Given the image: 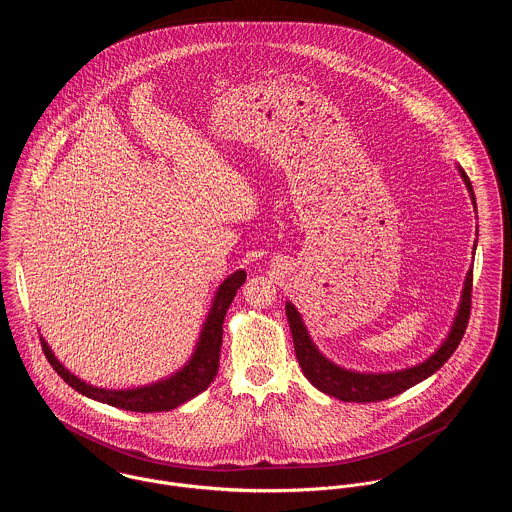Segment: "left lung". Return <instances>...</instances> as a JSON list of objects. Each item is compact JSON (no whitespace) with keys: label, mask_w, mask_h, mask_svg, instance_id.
<instances>
[{"label":"left lung","mask_w":512,"mask_h":512,"mask_svg":"<svg viewBox=\"0 0 512 512\" xmlns=\"http://www.w3.org/2000/svg\"><path fill=\"white\" fill-rule=\"evenodd\" d=\"M459 171H461V177H463V181H465V185L471 193L473 203H475L471 181H469V177L465 175L463 169H459ZM471 292H473V270H469V274L465 278V288H463V297H461L457 317L453 321V327H451V333H449L447 341L439 347L438 353L432 355L422 365L412 366V368H406V370H398V372H388V374H361V372L345 370L341 366L329 363L323 355H319V351L311 343L297 309L293 307L292 303H286V313H288V323H290V329H292L295 357L299 361V366H301L305 378L315 388H319L321 392H325L329 396H335L337 400L359 402V404L388 400V398L398 396L404 390L412 388L414 384L426 380L428 376H432L455 353V349L459 347V343L465 335L467 323H469Z\"/></svg>","instance_id":"1"}]
</instances>
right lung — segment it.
Returning <instances> with one entry per match:
<instances>
[{
    "mask_svg": "<svg viewBox=\"0 0 512 512\" xmlns=\"http://www.w3.org/2000/svg\"><path fill=\"white\" fill-rule=\"evenodd\" d=\"M244 282H246V272L238 270L220 284L219 292L215 295L213 307L209 311V317H207V323L203 327L201 341L197 345V351H195L193 359L175 376H171L167 380H161L157 384L136 388V390H104V388L90 386V384L82 382L80 378H76L65 366L61 365L55 359V355L51 353V349L47 347V343L41 339L45 357L55 368V372L69 386H73L76 392H80L88 398H94L98 402H104V404H110V406H116V408H122V410L144 412V414L173 410V408L181 406L183 402L195 398L203 390H207L209 384L213 382V378L217 374V368H219L222 321H224L226 309L230 307L234 295Z\"/></svg>",
    "mask_w": 512,
    "mask_h": 512,
    "instance_id": "add662e5",
    "label": "right lung"
}]
</instances>
